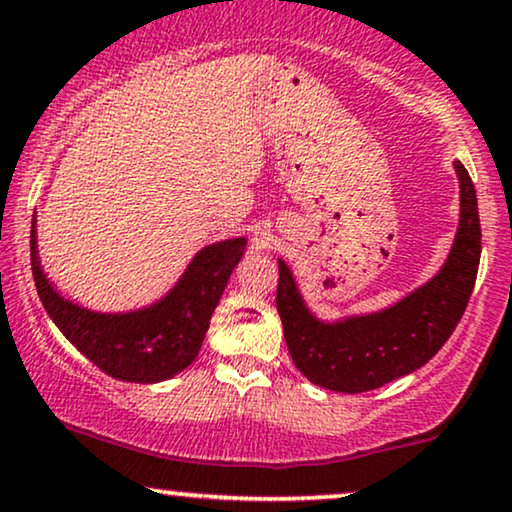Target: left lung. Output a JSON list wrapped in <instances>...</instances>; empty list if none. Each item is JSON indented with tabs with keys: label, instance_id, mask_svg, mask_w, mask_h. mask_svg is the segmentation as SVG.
I'll return each instance as SVG.
<instances>
[{
	"label": "left lung",
	"instance_id": "obj_1",
	"mask_svg": "<svg viewBox=\"0 0 512 512\" xmlns=\"http://www.w3.org/2000/svg\"><path fill=\"white\" fill-rule=\"evenodd\" d=\"M461 218L447 261L433 280L371 315L322 322L310 313L289 265L280 258L277 313L296 369L336 393H367L423 367L447 343L466 313L482 251L475 185L454 162Z\"/></svg>",
	"mask_w": 512,
	"mask_h": 512
}]
</instances>
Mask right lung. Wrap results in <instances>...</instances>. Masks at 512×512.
I'll use <instances>...</instances> for the list:
<instances>
[{"instance_id":"obj_1","label":"right lung","mask_w":512,"mask_h":512,"mask_svg":"<svg viewBox=\"0 0 512 512\" xmlns=\"http://www.w3.org/2000/svg\"><path fill=\"white\" fill-rule=\"evenodd\" d=\"M35 228L32 218V277L44 310L79 353L108 376L129 383L167 381L195 362L211 313L247 249L244 237L209 244L192 258L176 287L157 303L131 313H96L51 287L39 263Z\"/></svg>"}]
</instances>
